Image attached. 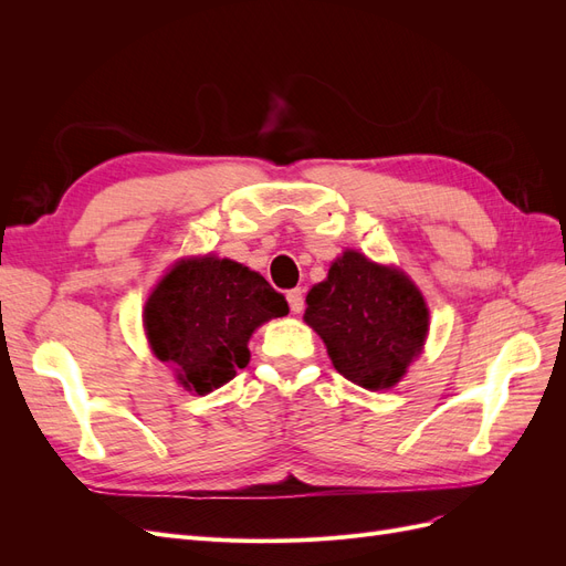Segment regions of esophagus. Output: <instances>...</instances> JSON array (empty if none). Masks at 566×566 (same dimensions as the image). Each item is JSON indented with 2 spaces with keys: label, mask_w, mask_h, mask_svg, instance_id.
<instances>
[{
  "label": "esophagus",
  "mask_w": 566,
  "mask_h": 566,
  "mask_svg": "<svg viewBox=\"0 0 566 566\" xmlns=\"http://www.w3.org/2000/svg\"><path fill=\"white\" fill-rule=\"evenodd\" d=\"M287 304H290V312L300 314L304 310V290L302 287L290 290V293H287Z\"/></svg>",
  "instance_id": "obj_1"
}]
</instances>
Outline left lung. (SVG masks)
I'll return each mask as SVG.
<instances>
[{
  "instance_id": "8db88e82",
  "label": "left lung",
  "mask_w": 566,
  "mask_h": 566,
  "mask_svg": "<svg viewBox=\"0 0 566 566\" xmlns=\"http://www.w3.org/2000/svg\"><path fill=\"white\" fill-rule=\"evenodd\" d=\"M304 321L325 342L337 373L375 391L397 385L420 354L430 312L401 271L347 250L310 290Z\"/></svg>"
}]
</instances>
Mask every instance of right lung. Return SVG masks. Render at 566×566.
<instances>
[{"instance_id": "right-lung-1", "label": "right lung", "mask_w": 566, "mask_h": 566, "mask_svg": "<svg viewBox=\"0 0 566 566\" xmlns=\"http://www.w3.org/2000/svg\"><path fill=\"white\" fill-rule=\"evenodd\" d=\"M287 302L248 266L200 256L179 262L153 290L144 325L150 349L186 389L208 394L250 361L256 325L285 316Z\"/></svg>"}]
</instances>
